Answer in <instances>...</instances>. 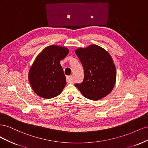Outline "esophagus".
Listing matches in <instances>:
<instances>
[{
	"mask_svg": "<svg viewBox=\"0 0 148 148\" xmlns=\"http://www.w3.org/2000/svg\"><path fill=\"white\" fill-rule=\"evenodd\" d=\"M66 82L69 83H73V80L72 76H69V77H66Z\"/></svg>",
	"mask_w": 148,
	"mask_h": 148,
	"instance_id": "esophagus-1",
	"label": "esophagus"
}]
</instances>
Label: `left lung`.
<instances>
[{
  "label": "left lung",
  "instance_id": "1",
  "mask_svg": "<svg viewBox=\"0 0 148 148\" xmlns=\"http://www.w3.org/2000/svg\"><path fill=\"white\" fill-rule=\"evenodd\" d=\"M75 53L84 71L83 82L75 84V86L84 97L91 100L97 101L108 95L115 86L117 76L109 53L96 44L78 48Z\"/></svg>",
  "mask_w": 148,
  "mask_h": 148
}]
</instances>
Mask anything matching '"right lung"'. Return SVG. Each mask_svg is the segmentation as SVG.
<instances>
[{
	"label": "right lung",
	"instance_id": "1",
	"mask_svg": "<svg viewBox=\"0 0 148 148\" xmlns=\"http://www.w3.org/2000/svg\"><path fill=\"white\" fill-rule=\"evenodd\" d=\"M69 52L64 46L51 45L36 57L29 71L28 80L37 95L51 99L61 93L66 82L60 62Z\"/></svg>",
	"mask_w": 148,
	"mask_h": 148
}]
</instances>
